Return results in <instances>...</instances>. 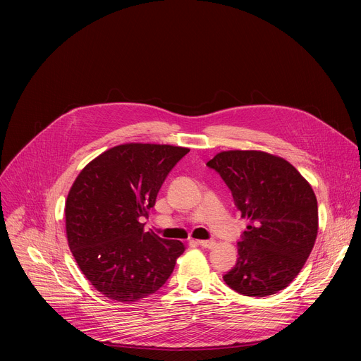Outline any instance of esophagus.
Here are the masks:
<instances>
[{"mask_svg": "<svg viewBox=\"0 0 361 361\" xmlns=\"http://www.w3.org/2000/svg\"><path fill=\"white\" fill-rule=\"evenodd\" d=\"M197 244L204 248H213L216 245V241L214 240H198Z\"/></svg>", "mask_w": 361, "mask_h": 361, "instance_id": "1", "label": "esophagus"}]
</instances>
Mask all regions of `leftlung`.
<instances>
[{
    "label": "left lung",
    "mask_w": 361,
    "mask_h": 361,
    "mask_svg": "<svg viewBox=\"0 0 361 361\" xmlns=\"http://www.w3.org/2000/svg\"><path fill=\"white\" fill-rule=\"evenodd\" d=\"M207 166L221 176L248 220L224 281L250 297L286 288L316 243L319 209L312 185L288 161L264 151H221Z\"/></svg>",
    "instance_id": "left-lung-1"
}]
</instances>
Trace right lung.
Instances as JSON below:
<instances>
[{
  "instance_id": "1",
  "label": "right lung",
  "mask_w": 361,
  "mask_h": 361,
  "mask_svg": "<svg viewBox=\"0 0 361 361\" xmlns=\"http://www.w3.org/2000/svg\"><path fill=\"white\" fill-rule=\"evenodd\" d=\"M188 148L130 142L88 163L66 201L70 250L101 294L131 302L156 293L184 252L178 240L144 231L142 217Z\"/></svg>"
}]
</instances>
